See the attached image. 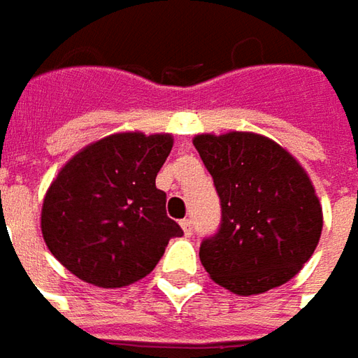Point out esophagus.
<instances>
[{"instance_id":"obj_1","label":"esophagus","mask_w":358,"mask_h":358,"mask_svg":"<svg viewBox=\"0 0 358 358\" xmlns=\"http://www.w3.org/2000/svg\"><path fill=\"white\" fill-rule=\"evenodd\" d=\"M181 229H183L185 236H191V232H193V222H191L189 218H185V220H181Z\"/></svg>"}]
</instances>
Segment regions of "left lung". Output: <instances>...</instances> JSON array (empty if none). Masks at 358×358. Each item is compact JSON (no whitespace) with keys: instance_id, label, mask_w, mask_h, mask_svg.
Masks as SVG:
<instances>
[{"instance_id":"1","label":"left lung","mask_w":358,"mask_h":358,"mask_svg":"<svg viewBox=\"0 0 358 358\" xmlns=\"http://www.w3.org/2000/svg\"><path fill=\"white\" fill-rule=\"evenodd\" d=\"M193 145L222 207L220 229L199 252L210 280L236 296L289 282L313 256L323 229L308 171L280 143L254 131L199 134Z\"/></svg>"}]
</instances>
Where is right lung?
<instances>
[{"label": "right lung", "instance_id": "obj_1", "mask_svg": "<svg viewBox=\"0 0 358 358\" xmlns=\"http://www.w3.org/2000/svg\"><path fill=\"white\" fill-rule=\"evenodd\" d=\"M171 148V134L120 131L62 165L43 199L41 232L71 274L98 287H124L150 274L169 238L183 234L155 187Z\"/></svg>", "mask_w": 358, "mask_h": 358}]
</instances>
